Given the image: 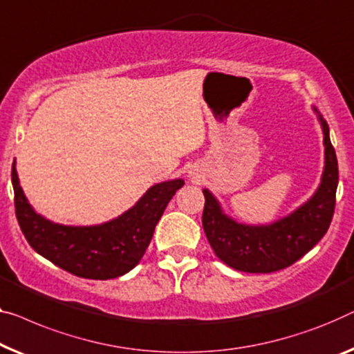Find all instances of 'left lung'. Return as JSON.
<instances>
[{
    "instance_id": "obj_1",
    "label": "left lung",
    "mask_w": 354,
    "mask_h": 354,
    "mask_svg": "<svg viewBox=\"0 0 354 354\" xmlns=\"http://www.w3.org/2000/svg\"><path fill=\"white\" fill-rule=\"evenodd\" d=\"M313 111L324 136V167L318 187L307 202L273 223L246 224L225 214L213 192L203 189L205 235L225 266L246 273L281 270L307 254L328 232L334 216L339 167L329 127L319 111Z\"/></svg>"
}]
</instances>
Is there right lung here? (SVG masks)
I'll use <instances>...</instances> for the list:
<instances>
[{
  "instance_id": "right-lung-1",
  "label": "right lung",
  "mask_w": 354,
  "mask_h": 354,
  "mask_svg": "<svg viewBox=\"0 0 354 354\" xmlns=\"http://www.w3.org/2000/svg\"><path fill=\"white\" fill-rule=\"evenodd\" d=\"M184 179L157 183L118 218L93 225H66L36 213L20 186L15 160L12 187L15 214L30 246L73 275L111 279L129 273L145 256L167 205Z\"/></svg>"
}]
</instances>
